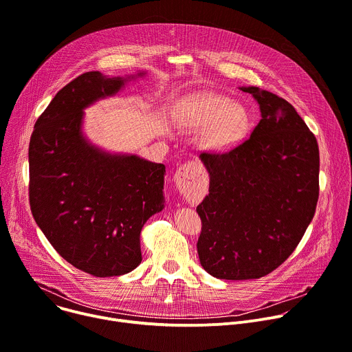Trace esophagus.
Segmentation results:
<instances>
[{"label":"esophagus","instance_id":"1","mask_svg":"<svg viewBox=\"0 0 352 352\" xmlns=\"http://www.w3.org/2000/svg\"><path fill=\"white\" fill-rule=\"evenodd\" d=\"M200 174H202V166H200L199 163H195V162H188L186 164L181 166L177 170V173L174 175V182H175L177 188L179 189V192L185 193L190 188H193V185L199 179Z\"/></svg>","mask_w":352,"mask_h":352}]
</instances>
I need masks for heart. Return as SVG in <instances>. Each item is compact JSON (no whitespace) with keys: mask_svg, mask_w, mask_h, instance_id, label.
<instances>
[{"mask_svg":"<svg viewBox=\"0 0 352 352\" xmlns=\"http://www.w3.org/2000/svg\"><path fill=\"white\" fill-rule=\"evenodd\" d=\"M182 120L193 128L205 129L204 146L217 153L242 143L252 126V116L243 103L213 91L190 96Z\"/></svg>","mask_w":352,"mask_h":352,"instance_id":"1","label":"heart"}]
</instances>
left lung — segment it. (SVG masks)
I'll list each match as a JSON object with an SVG mask.
<instances>
[{
	"label": "left lung",
	"instance_id": "obj_1",
	"mask_svg": "<svg viewBox=\"0 0 352 352\" xmlns=\"http://www.w3.org/2000/svg\"><path fill=\"white\" fill-rule=\"evenodd\" d=\"M261 110L249 139L223 155L202 153L210 185L196 208L197 255L216 278H259L277 269L311 224L319 197V146L283 97L241 86Z\"/></svg>",
	"mask_w": 352,
	"mask_h": 352
}]
</instances>
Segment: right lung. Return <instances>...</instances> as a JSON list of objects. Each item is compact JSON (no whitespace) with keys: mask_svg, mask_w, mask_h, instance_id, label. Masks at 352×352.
Here are the masks:
<instances>
[{"mask_svg":"<svg viewBox=\"0 0 352 352\" xmlns=\"http://www.w3.org/2000/svg\"><path fill=\"white\" fill-rule=\"evenodd\" d=\"M146 74L78 76L56 94L30 138L33 217L68 263L96 277L126 274L140 265L142 227L166 206L164 164L110 152L83 131L86 109Z\"/></svg>","mask_w":352,"mask_h":352,"instance_id":"1","label":"right lung"}]
</instances>
